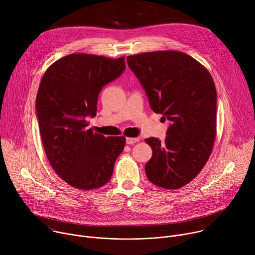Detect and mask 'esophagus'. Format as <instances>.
Instances as JSON below:
<instances>
[{"instance_id":"obj_1","label":"esophagus","mask_w":255,"mask_h":255,"mask_svg":"<svg viewBox=\"0 0 255 255\" xmlns=\"http://www.w3.org/2000/svg\"><path fill=\"white\" fill-rule=\"evenodd\" d=\"M140 139L139 137H127L126 138V143L127 144H134L136 142H138Z\"/></svg>"}]
</instances>
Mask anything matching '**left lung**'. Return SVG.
<instances>
[{
  "mask_svg": "<svg viewBox=\"0 0 255 255\" xmlns=\"http://www.w3.org/2000/svg\"><path fill=\"white\" fill-rule=\"evenodd\" d=\"M127 64L146 93L152 111L170 125L164 142L145 139L152 157L145 165L157 187L175 190L203 169L216 138L217 93L208 69L180 51L143 52Z\"/></svg>",
  "mask_w": 255,
  "mask_h": 255,
  "instance_id": "obj_1",
  "label": "left lung"
}]
</instances>
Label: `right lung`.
<instances>
[{
    "label": "right lung",
    "instance_id": "1",
    "mask_svg": "<svg viewBox=\"0 0 255 255\" xmlns=\"http://www.w3.org/2000/svg\"><path fill=\"white\" fill-rule=\"evenodd\" d=\"M125 58L72 53L52 63L36 96V115L46 156L66 184L93 190L110 180L124 136L105 137L88 129L104 86L125 70Z\"/></svg>",
    "mask_w": 255,
    "mask_h": 255
}]
</instances>
